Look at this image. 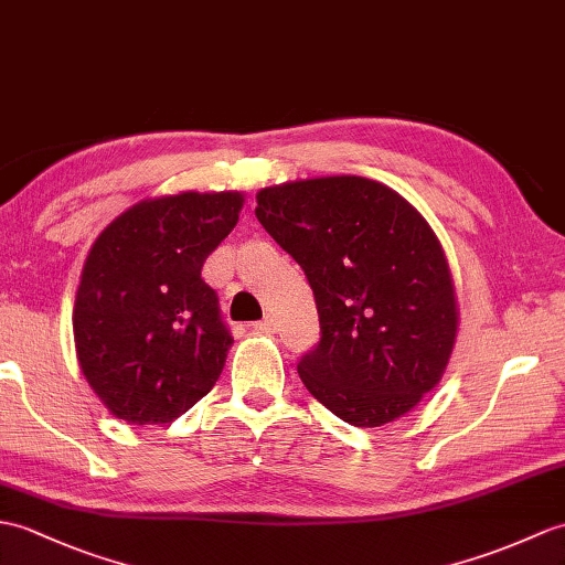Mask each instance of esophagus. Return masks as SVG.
Wrapping results in <instances>:
<instances>
[{"label":"esophagus","instance_id":"obj_1","mask_svg":"<svg viewBox=\"0 0 565 565\" xmlns=\"http://www.w3.org/2000/svg\"><path fill=\"white\" fill-rule=\"evenodd\" d=\"M257 332H274V320L271 318H265V320H259V322H255L253 324Z\"/></svg>","mask_w":565,"mask_h":565}]
</instances>
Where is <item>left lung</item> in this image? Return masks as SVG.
I'll list each match as a JSON object with an SVG mask.
<instances>
[{
	"instance_id": "left-lung-1",
	"label": "left lung",
	"mask_w": 565,
	"mask_h": 565,
	"mask_svg": "<svg viewBox=\"0 0 565 565\" xmlns=\"http://www.w3.org/2000/svg\"><path fill=\"white\" fill-rule=\"evenodd\" d=\"M257 221L312 288L320 342L298 361L310 395L351 426H383L438 385L457 334L448 259L424 216L356 175L265 188Z\"/></svg>"
}]
</instances>
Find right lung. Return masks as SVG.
<instances>
[{
	"mask_svg": "<svg viewBox=\"0 0 565 565\" xmlns=\"http://www.w3.org/2000/svg\"><path fill=\"white\" fill-rule=\"evenodd\" d=\"M241 206L238 192L139 202L90 247L74 306L76 356L122 422L170 424L216 385L233 337L202 267Z\"/></svg>",
	"mask_w": 565,
	"mask_h": 565,
	"instance_id": "1",
	"label": "right lung"
}]
</instances>
